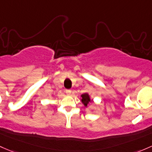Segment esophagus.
<instances>
[{"mask_svg": "<svg viewBox=\"0 0 152 152\" xmlns=\"http://www.w3.org/2000/svg\"><path fill=\"white\" fill-rule=\"evenodd\" d=\"M65 92H66L67 95H70L71 94V89H65Z\"/></svg>", "mask_w": 152, "mask_h": 152, "instance_id": "obj_1", "label": "esophagus"}]
</instances>
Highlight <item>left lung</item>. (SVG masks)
<instances>
[{"label":"left lung","instance_id":"1","mask_svg":"<svg viewBox=\"0 0 152 152\" xmlns=\"http://www.w3.org/2000/svg\"><path fill=\"white\" fill-rule=\"evenodd\" d=\"M81 97H82V98H81V101H82V103H84L85 106H87V104L89 103V102L90 101V98H89L88 94H83V95H81Z\"/></svg>","mask_w":152,"mask_h":152}]
</instances>
